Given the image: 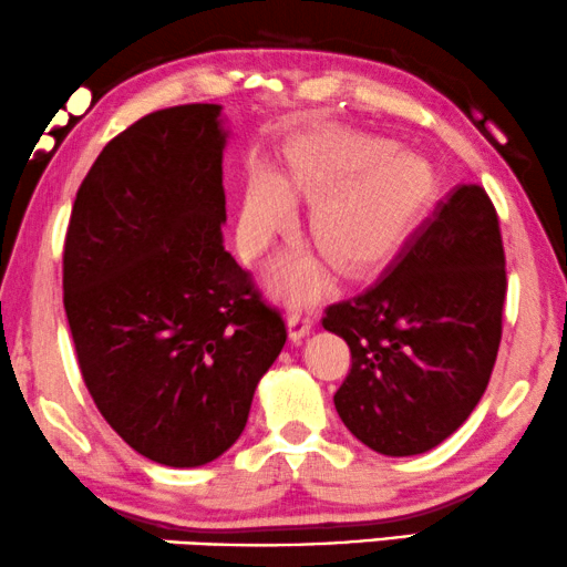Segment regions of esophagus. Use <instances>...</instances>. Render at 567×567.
<instances>
[{"mask_svg":"<svg viewBox=\"0 0 567 567\" xmlns=\"http://www.w3.org/2000/svg\"><path fill=\"white\" fill-rule=\"evenodd\" d=\"M316 318L310 310H302V308H292L290 313H287V326H290V339L292 341H300L302 337H308L310 329H313Z\"/></svg>","mask_w":567,"mask_h":567,"instance_id":"obj_1","label":"esophagus"}]
</instances>
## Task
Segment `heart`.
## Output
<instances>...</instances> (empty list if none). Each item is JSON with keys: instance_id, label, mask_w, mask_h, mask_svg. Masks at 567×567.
Here are the masks:
<instances>
[{"instance_id": "heart-1", "label": "heart", "mask_w": 567, "mask_h": 567, "mask_svg": "<svg viewBox=\"0 0 567 567\" xmlns=\"http://www.w3.org/2000/svg\"><path fill=\"white\" fill-rule=\"evenodd\" d=\"M292 195L316 200L308 234L333 269L362 275L409 244L436 197V174L424 156L378 135L344 127L310 135L287 154L282 177L254 169L238 215L246 251H265L290 223ZM275 280L287 298L306 300L321 290L323 275L310 257H287Z\"/></svg>"}]
</instances>
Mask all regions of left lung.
Wrapping results in <instances>:
<instances>
[{
    "mask_svg": "<svg viewBox=\"0 0 567 567\" xmlns=\"http://www.w3.org/2000/svg\"><path fill=\"white\" fill-rule=\"evenodd\" d=\"M504 300L496 207L483 187L460 185L378 282L326 308L323 329L352 352L333 395L349 432L388 457L457 432L488 388Z\"/></svg>",
    "mask_w": 567,
    "mask_h": 567,
    "instance_id": "obj_1",
    "label": "left lung"
}]
</instances>
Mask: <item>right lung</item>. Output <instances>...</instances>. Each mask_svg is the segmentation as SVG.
<instances>
[{
    "label": "right lung",
    "mask_w": 567,
    "mask_h": 567,
    "mask_svg": "<svg viewBox=\"0 0 567 567\" xmlns=\"http://www.w3.org/2000/svg\"><path fill=\"white\" fill-rule=\"evenodd\" d=\"M220 105L156 110L102 148L71 210L63 308L84 385L143 457L200 467L241 436L287 329L223 246Z\"/></svg>",
    "instance_id": "add662e5"
}]
</instances>
